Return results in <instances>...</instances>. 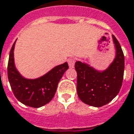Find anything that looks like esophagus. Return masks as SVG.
Masks as SVG:
<instances>
[{"label":"esophagus","mask_w":134,"mask_h":134,"mask_svg":"<svg viewBox=\"0 0 134 134\" xmlns=\"http://www.w3.org/2000/svg\"><path fill=\"white\" fill-rule=\"evenodd\" d=\"M75 58H71L68 60V64L70 66V68H73L75 67Z\"/></svg>","instance_id":"1"}]
</instances>
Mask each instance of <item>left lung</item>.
Masks as SVG:
<instances>
[{
  "label": "left lung",
  "mask_w": 134,
  "mask_h": 134,
  "mask_svg": "<svg viewBox=\"0 0 134 134\" xmlns=\"http://www.w3.org/2000/svg\"><path fill=\"white\" fill-rule=\"evenodd\" d=\"M116 54L106 70L99 71L89 64L76 62L77 92L83 102L99 107L110 102L122 86L124 73V55L118 41L113 35Z\"/></svg>",
  "instance_id": "left-lung-1"
}]
</instances>
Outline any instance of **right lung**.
<instances>
[{"label":"right lung","mask_w":134,"mask_h":134,"mask_svg":"<svg viewBox=\"0 0 134 134\" xmlns=\"http://www.w3.org/2000/svg\"><path fill=\"white\" fill-rule=\"evenodd\" d=\"M12 46L8 63V78L15 97L25 105L38 108L44 106L55 95L58 83L65 71L69 68L67 62L54 67L44 75L35 78H25L19 72L14 64Z\"/></svg>","instance_id":"obj_1"}]
</instances>
